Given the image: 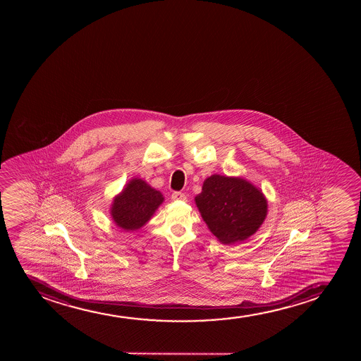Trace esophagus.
Segmentation results:
<instances>
[{"mask_svg": "<svg viewBox=\"0 0 361 361\" xmlns=\"http://www.w3.org/2000/svg\"><path fill=\"white\" fill-rule=\"evenodd\" d=\"M171 199L173 200V201H185L187 196L182 191H174V192H172V195H171Z\"/></svg>", "mask_w": 361, "mask_h": 361, "instance_id": "esophagus-1", "label": "esophagus"}]
</instances>
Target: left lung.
Segmentation results:
<instances>
[{
    "mask_svg": "<svg viewBox=\"0 0 361 361\" xmlns=\"http://www.w3.org/2000/svg\"><path fill=\"white\" fill-rule=\"evenodd\" d=\"M203 220L224 245L240 242L260 228L267 213L262 191L242 178L213 174L195 197Z\"/></svg>",
    "mask_w": 361,
    "mask_h": 361,
    "instance_id": "obj_1",
    "label": "left lung"
}]
</instances>
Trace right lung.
Returning <instances> with one entry per match:
<instances>
[{
    "label": "right lung",
    "instance_id": "right-lung-1",
    "mask_svg": "<svg viewBox=\"0 0 361 361\" xmlns=\"http://www.w3.org/2000/svg\"><path fill=\"white\" fill-rule=\"evenodd\" d=\"M162 201L160 191L141 179H133L113 202V219L124 230H137L150 219Z\"/></svg>",
    "mask_w": 361,
    "mask_h": 361
}]
</instances>
